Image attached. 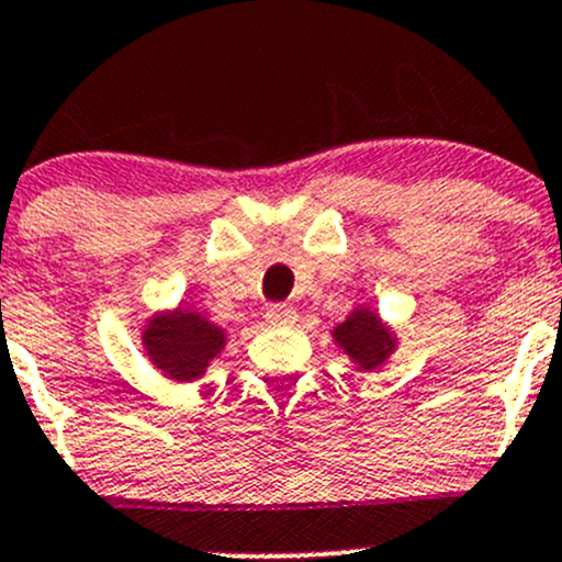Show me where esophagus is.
<instances>
[{"label": "esophagus", "instance_id": "34e87169", "mask_svg": "<svg viewBox=\"0 0 562 562\" xmlns=\"http://www.w3.org/2000/svg\"><path fill=\"white\" fill-rule=\"evenodd\" d=\"M266 317H269L271 326H291V323L296 321V310H293L291 304H271V307L266 310Z\"/></svg>", "mask_w": 562, "mask_h": 562}]
</instances>
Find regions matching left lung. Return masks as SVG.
Segmentation results:
<instances>
[{"label": "left lung", "mask_w": 562, "mask_h": 562, "mask_svg": "<svg viewBox=\"0 0 562 562\" xmlns=\"http://www.w3.org/2000/svg\"><path fill=\"white\" fill-rule=\"evenodd\" d=\"M334 337L342 345L345 353L361 364V370H375L391 350V337L381 326L378 315L370 310H356L345 323L334 328Z\"/></svg>", "instance_id": "left-lung-1"}]
</instances>
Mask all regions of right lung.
<instances>
[{"mask_svg":"<svg viewBox=\"0 0 562 562\" xmlns=\"http://www.w3.org/2000/svg\"><path fill=\"white\" fill-rule=\"evenodd\" d=\"M146 350L151 361L173 381H190L206 370L209 361L223 348V331L195 313H181L157 317L146 328Z\"/></svg>","mask_w":562,"mask_h":562,"instance_id":"add662e5","label":"right lung"}]
</instances>
